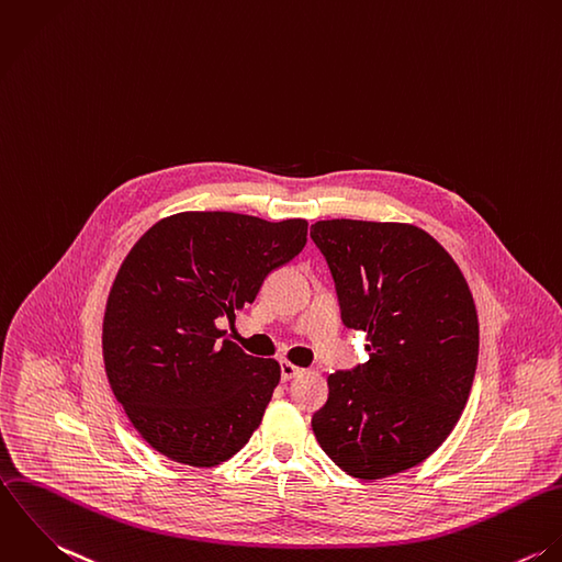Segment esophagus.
<instances>
[{
	"instance_id": "obj_1",
	"label": "esophagus",
	"mask_w": 562,
	"mask_h": 562,
	"mask_svg": "<svg viewBox=\"0 0 562 562\" xmlns=\"http://www.w3.org/2000/svg\"><path fill=\"white\" fill-rule=\"evenodd\" d=\"M301 373H303L301 367H294L292 362H281V379L283 381H290V379H294V376H299Z\"/></svg>"
}]
</instances>
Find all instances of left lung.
<instances>
[{"label": "left lung", "instance_id": "obj_1", "mask_svg": "<svg viewBox=\"0 0 562 562\" xmlns=\"http://www.w3.org/2000/svg\"><path fill=\"white\" fill-rule=\"evenodd\" d=\"M342 321L367 334L369 360L329 374V398L312 416L323 451L358 480H381L425 462L453 431L469 401L480 323L453 257L405 222L321 220Z\"/></svg>", "mask_w": 562, "mask_h": 562}]
</instances>
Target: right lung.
<instances>
[{
  "label": "right lung",
  "instance_id": "1",
  "mask_svg": "<svg viewBox=\"0 0 562 562\" xmlns=\"http://www.w3.org/2000/svg\"><path fill=\"white\" fill-rule=\"evenodd\" d=\"M305 241L303 217L181 211L131 248L106 299L102 358L115 398L155 451L209 469L250 440L281 367L246 356L220 321L252 303Z\"/></svg>",
  "mask_w": 562,
  "mask_h": 562
}]
</instances>
